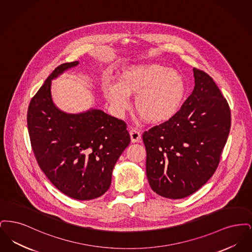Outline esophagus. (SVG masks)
<instances>
[{
	"label": "esophagus",
	"mask_w": 252,
	"mask_h": 252,
	"mask_svg": "<svg viewBox=\"0 0 252 252\" xmlns=\"http://www.w3.org/2000/svg\"><path fill=\"white\" fill-rule=\"evenodd\" d=\"M130 139L132 143H138L141 141V133L136 128H132L130 130Z\"/></svg>",
	"instance_id": "obj_1"
}]
</instances>
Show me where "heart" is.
Instances as JSON below:
<instances>
[{"label": "heart", "mask_w": 252, "mask_h": 252, "mask_svg": "<svg viewBox=\"0 0 252 252\" xmlns=\"http://www.w3.org/2000/svg\"><path fill=\"white\" fill-rule=\"evenodd\" d=\"M186 93L183 74L158 63L131 65L121 72L119 82L105 86V96L119 114L130 107L129 95H136L135 109L149 124L172 119L180 111Z\"/></svg>", "instance_id": "1"}]
</instances>
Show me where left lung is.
Listing matches in <instances>:
<instances>
[{"mask_svg":"<svg viewBox=\"0 0 252 252\" xmlns=\"http://www.w3.org/2000/svg\"><path fill=\"white\" fill-rule=\"evenodd\" d=\"M192 72L194 88L180 111L143 134L149 185L170 199L192 194L212 178L230 129L228 102L215 81Z\"/></svg>","mask_w":252,"mask_h":252,"instance_id":"left-lung-1","label":"left lung"}]
</instances>
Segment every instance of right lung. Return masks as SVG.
Returning a JSON list of instances; mask_svg holds the SVG:
<instances>
[{"label": "right lung", "mask_w": 252, "mask_h": 252, "mask_svg": "<svg viewBox=\"0 0 252 252\" xmlns=\"http://www.w3.org/2000/svg\"><path fill=\"white\" fill-rule=\"evenodd\" d=\"M79 64H61L29 104L27 126L37 163L64 194L94 199L107 192L112 171L130 143L126 124L101 109L68 113L53 101L52 80Z\"/></svg>", "instance_id": "1"}]
</instances>
